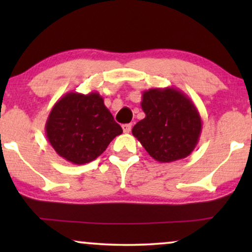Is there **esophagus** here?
<instances>
[{"instance_id":"34e87169","label":"esophagus","mask_w":252,"mask_h":252,"mask_svg":"<svg viewBox=\"0 0 252 252\" xmlns=\"http://www.w3.org/2000/svg\"><path fill=\"white\" fill-rule=\"evenodd\" d=\"M130 129H132V124H125V125H123L124 133H129Z\"/></svg>"}]
</instances>
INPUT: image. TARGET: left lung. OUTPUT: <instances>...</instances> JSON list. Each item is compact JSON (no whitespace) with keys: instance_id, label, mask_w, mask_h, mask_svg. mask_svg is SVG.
<instances>
[{"instance_id":"obj_1","label":"left lung","mask_w":252,"mask_h":252,"mask_svg":"<svg viewBox=\"0 0 252 252\" xmlns=\"http://www.w3.org/2000/svg\"><path fill=\"white\" fill-rule=\"evenodd\" d=\"M144 119L133 127V135L159 163L186 158L197 146L202 120L197 108L185 93L173 87L151 88L142 93Z\"/></svg>"}]
</instances>
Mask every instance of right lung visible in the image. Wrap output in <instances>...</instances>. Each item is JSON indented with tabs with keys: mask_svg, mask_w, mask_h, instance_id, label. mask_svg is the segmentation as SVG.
Instances as JSON below:
<instances>
[{
	"mask_svg": "<svg viewBox=\"0 0 252 252\" xmlns=\"http://www.w3.org/2000/svg\"><path fill=\"white\" fill-rule=\"evenodd\" d=\"M123 133L97 92L66 93L46 123L47 139L58 156L75 165L94 160Z\"/></svg>",
	"mask_w": 252,
	"mask_h": 252,
	"instance_id": "add662e5",
	"label": "right lung"
}]
</instances>
